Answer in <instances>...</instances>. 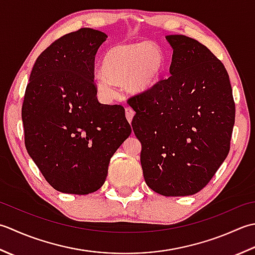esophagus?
Listing matches in <instances>:
<instances>
[{
  "mask_svg": "<svg viewBox=\"0 0 255 255\" xmlns=\"http://www.w3.org/2000/svg\"><path fill=\"white\" fill-rule=\"evenodd\" d=\"M134 114H135V112H134V110H133V109H132L131 107H127V108H126V117H127L128 121L129 123L132 122L133 118H134Z\"/></svg>",
  "mask_w": 255,
  "mask_h": 255,
  "instance_id": "esophagus-1",
  "label": "esophagus"
}]
</instances>
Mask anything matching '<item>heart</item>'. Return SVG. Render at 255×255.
<instances>
[{
  "instance_id": "obj_1",
  "label": "heart",
  "mask_w": 255,
  "mask_h": 255,
  "mask_svg": "<svg viewBox=\"0 0 255 255\" xmlns=\"http://www.w3.org/2000/svg\"><path fill=\"white\" fill-rule=\"evenodd\" d=\"M163 69V56L156 44L138 41L109 49L102 60V72L96 85L103 95H113V85L126 84L131 95H141L157 85Z\"/></svg>"
}]
</instances>
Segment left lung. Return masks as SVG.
Segmentation results:
<instances>
[{
    "label": "left lung",
    "instance_id": "left-lung-1",
    "mask_svg": "<svg viewBox=\"0 0 255 255\" xmlns=\"http://www.w3.org/2000/svg\"><path fill=\"white\" fill-rule=\"evenodd\" d=\"M170 76L128 99L144 179L167 197L200 191L230 150L236 105L222 62L198 40L168 35Z\"/></svg>",
    "mask_w": 255,
    "mask_h": 255
}]
</instances>
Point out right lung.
Listing matches in <instances>:
<instances>
[{"label": "right lung", "instance_id": "obj_1", "mask_svg": "<svg viewBox=\"0 0 255 255\" xmlns=\"http://www.w3.org/2000/svg\"><path fill=\"white\" fill-rule=\"evenodd\" d=\"M107 37L92 28L61 36L36 59L26 87L25 146L60 193L101 188L111 157L132 132L122 106L97 99L95 59Z\"/></svg>", "mask_w": 255, "mask_h": 255}]
</instances>
